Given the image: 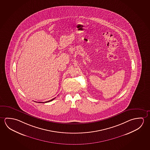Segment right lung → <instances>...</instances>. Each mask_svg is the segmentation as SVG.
<instances>
[{"mask_svg":"<svg viewBox=\"0 0 150 150\" xmlns=\"http://www.w3.org/2000/svg\"><path fill=\"white\" fill-rule=\"evenodd\" d=\"M55 98H54L52 99L51 100H50L47 101H45V102H44V103H43V102H39V103H49V102H50V101H51L53 100H54V99Z\"/></svg>","mask_w":150,"mask_h":150,"instance_id":"1","label":"right lung"}]
</instances>
